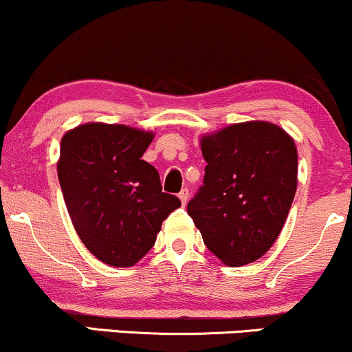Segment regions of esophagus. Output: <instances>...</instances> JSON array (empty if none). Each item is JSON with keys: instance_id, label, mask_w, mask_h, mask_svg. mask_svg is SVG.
Instances as JSON below:
<instances>
[{"instance_id": "1", "label": "esophagus", "mask_w": 352, "mask_h": 352, "mask_svg": "<svg viewBox=\"0 0 352 352\" xmlns=\"http://www.w3.org/2000/svg\"><path fill=\"white\" fill-rule=\"evenodd\" d=\"M188 197H190V193H188V188H182L180 190V193H179V199H180V201L182 204H187L188 201Z\"/></svg>"}]
</instances>
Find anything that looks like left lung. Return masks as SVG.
<instances>
[{"label":"left lung","instance_id":"1","mask_svg":"<svg viewBox=\"0 0 352 352\" xmlns=\"http://www.w3.org/2000/svg\"><path fill=\"white\" fill-rule=\"evenodd\" d=\"M204 185L187 212L225 265L253 263L272 248L292 208L298 179L294 140L278 125L243 122L201 139Z\"/></svg>","mask_w":352,"mask_h":352}]
</instances>
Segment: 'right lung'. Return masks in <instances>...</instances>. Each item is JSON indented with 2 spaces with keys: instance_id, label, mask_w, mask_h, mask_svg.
I'll return each mask as SVG.
<instances>
[{
  "instance_id": "1",
  "label": "right lung",
  "mask_w": 352,
  "mask_h": 352,
  "mask_svg": "<svg viewBox=\"0 0 352 352\" xmlns=\"http://www.w3.org/2000/svg\"><path fill=\"white\" fill-rule=\"evenodd\" d=\"M152 139L127 125L92 122L60 140L58 177L67 212L86 248L106 265L137 263L182 205L142 160Z\"/></svg>"
}]
</instances>
